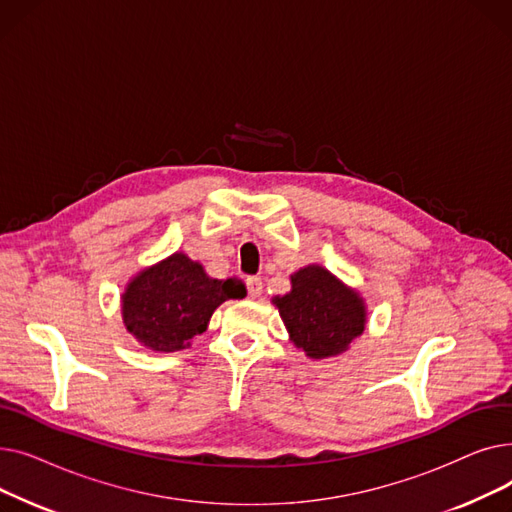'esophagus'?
Listing matches in <instances>:
<instances>
[{"label":"esophagus","mask_w":512,"mask_h":512,"mask_svg":"<svg viewBox=\"0 0 512 512\" xmlns=\"http://www.w3.org/2000/svg\"><path fill=\"white\" fill-rule=\"evenodd\" d=\"M247 290H249L251 299H257V297H261V292H263V282L259 278H249L247 280Z\"/></svg>","instance_id":"1"}]
</instances>
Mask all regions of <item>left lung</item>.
<instances>
[{
	"mask_svg": "<svg viewBox=\"0 0 512 512\" xmlns=\"http://www.w3.org/2000/svg\"><path fill=\"white\" fill-rule=\"evenodd\" d=\"M272 303L290 342L315 361L346 353L367 326V305L359 290L319 263L290 274V290Z\"/></svg>",
	"mask_w": 512,
	"mask_h": 512,
	"instance_id": "1",
	"label": "left lung"
}]
</instances>
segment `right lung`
I'll return each mask as SVG.
<instances>
[{
	"label": "right lung",
	"instance_id": "right-lung-1",
	"mask_svg": "<svg viewBox=\"0 0 512 512\" xmlns=\"http://www.w3.org/2000/svg\"><path fill=\"white\" fill-rule=\"evenodd\" d=\"M245 297V282L234 276L211 278L199 261L176 251L126 282L120 297L122 324L149 351L174 353L207 330L222 303Z\"/></svg>",
	"mask_w": 512,
	"mask_h": 512
}]
</instances>
